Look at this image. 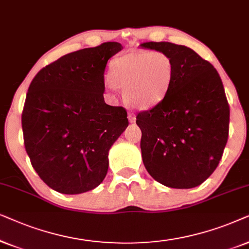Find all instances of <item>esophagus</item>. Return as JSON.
Instances as JSON below:
<instances>
[{"label":"esophagus","mask_w":249,"mask_h":249,"mask_svg":"<svg viewBox=\"0 0 249 249\" xmlns=\"http://www.w3.org/2000/svg\"><path fill=\"white\" fill-rule=\"evenodd\" d=\"M128 122H130V123L135 122V117H134L133 114H128Z\"/></svg>","instance_id":"34e87169"}]
</instances>
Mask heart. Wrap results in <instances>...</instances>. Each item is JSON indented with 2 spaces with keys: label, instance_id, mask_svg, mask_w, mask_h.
Here are the masks:
<instances>
[{
  "label": "heart",
  "instance_id": "heart-1",
  "mask_svg": "<svg viewBox=\"0 0 249 249\" xmlns=\"http://www.w3.org/2000/svg\"><path fill=\"white\" fill-rule=\"evenodd\" d=\"M174 77V64L160 52L137 50L116 58L111 65V77L106 86L124 91V100L137 109L158 105L170 91Z\"/></svg>",
  "mask_w": 249,
  "mask_h": 249
}]
</instances>
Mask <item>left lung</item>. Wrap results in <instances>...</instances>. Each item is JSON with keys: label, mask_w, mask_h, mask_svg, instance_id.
<instances>
[{"label": "left lung", "mask_w": 249, "mask_h": 249, "mask_svg": "<svg viewBox=\"0 0 249 249\" xmlns=\"http://www.w3.org/2000/svg\"><path fill=\"white\" fill-rule=\"evenodd\" d=\"M140 45L164 53L174 64L166 97L137 116L144 167L168 188H195L217 167L228 141L230 108L221 77L188 46L170 42Z\"/></svg>", "instance_id": "obj_1"}]
</instances>
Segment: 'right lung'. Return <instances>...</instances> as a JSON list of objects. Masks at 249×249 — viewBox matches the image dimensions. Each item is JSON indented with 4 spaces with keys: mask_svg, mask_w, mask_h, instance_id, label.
Wrapping results in <instances>:
<instances>
[{
    "mask_svg": "<svg viewBox=\"0 0 249 249\" xmlns=\"http://www.w3.org/2000/svg\"><path fill=\"white\" fill-rule=\"evenodd\" d=\"M122 49L106 42L68 53L29 85L21 116L26 151L38 177L60 194L97 188L109 149L127 127L126 110L104 99L106 65Z\"/></svg>",
    "mask_w": 249,
    "mask_h": 249,
    "instance_id": "right-lung-1",
    "label": "right lung"
}]
</instances>
